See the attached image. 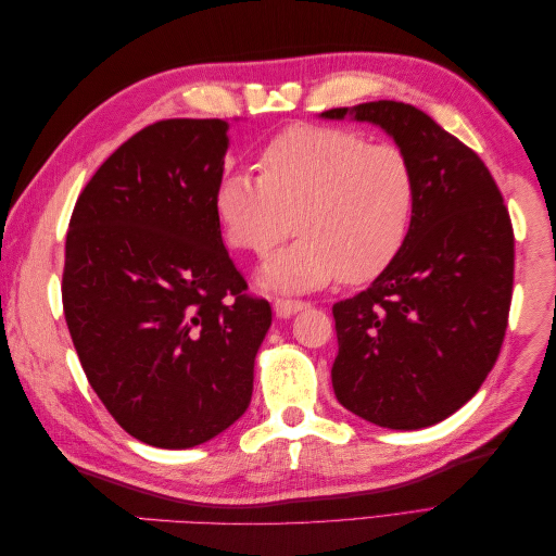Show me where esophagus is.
I'll return each mask as SVG.
<instances>
[{"label": "esophagus", "mask_w": 556, "mask_h": 556, "mask_svg": "<svg viewBox=\"0 0 556 556\" xmlns=\"http://www.w3.org/2000/svg\"><path fill=\"white\" fill-rule=\"evenodd\" d=\"M308 308V301L301 299H274V311L278 317H292L294 313Z\"/></svg>", "instance_id": "1"}]
</instances>
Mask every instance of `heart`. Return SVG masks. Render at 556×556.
Wrapping results in <instances>:
<instances>
[{"mask_svg":"<svg viewBox=\"0 0 556 556\" xmlns=\"http://www.w3.org/2000/svg\"><path fill=\"white\" fill-rule=\"evenodd\" d=\"M213 204L225 239L257 257L288 237L294 220L301 237L266 260L260 280L306 292L339 276L374 280L392 266L415 220L417 176L392 143L299 125L262 150L260 176L225 174Z\"/></svg>","mask_w":556,"mask_h":556,"instance_id":"obj_1","label":"heart"}]
</instances>
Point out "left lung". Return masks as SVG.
Instances as JSON below:
<instances>
[{
  "mask_svg": "<svg viewBox=\"0 0 556 556\" xmlns=\"http://www.w3.org/2000/svg\"><path fill=\"white\" fill-rule=\"evenodd\" d=\"M384 129L417 176L408 241L357 296L333 304V394L387 429H422L480 390L508 327L515 237L484 162L410 104L325 111Z\"/></svg>",
  "mask_w": 556,
  "mask_h": 556,
  "instance_id": "8db88e82",
  "label": "left lung"
}]
</instances>
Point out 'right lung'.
<instances>
[{
    "instance_id": "add662e5",
    "label": "right lung",
    "mask_w": 556,
    "mask_h": 556,
    "mask_svg": "<svg viewBox=\"0 0 556 556\" xmlns=\"http://www.w3.org/2000/svg\"><path fill=\"white\" fill-rule=\"evenodd\" d=\"M227 131L217 117H174L134 134L66 231L62 304L83 371L115 422L153 447H194L237 422L271 327L215 215Z\"/></svg>"
}]
</instances>
